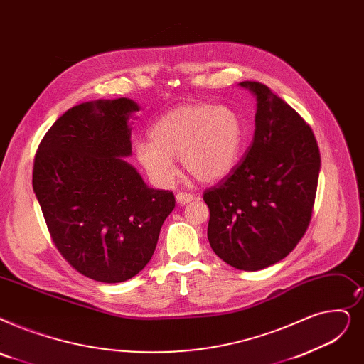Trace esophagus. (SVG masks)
Instances as JSON below:
<instances>
[{
  "mask_svg": "<svg viewBox=\"0 0 364 364\" xmlns=\"http://www.w3.org/2000/svg\"><path fill=\"white\" fill-rule=\"evenodd\" d=\"M176 199H177L178 203L184 205V203H188L191 200H193V199H195V195H193V193H188V192H178V193L176 195Z\"/></svg>",
  "mask_w": 364,
  "mask_h": 364,
  "instance_id": "1",
  "label": "esophagus"
}]
</instances>
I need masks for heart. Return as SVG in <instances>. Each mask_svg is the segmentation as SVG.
Here are the masks:
<instances>
[{
	"mask_svg": "<svg viewBox=\"0 0 364 364\" xmlns=\"http://www.w3.org/2000/svg\"><path fill=\"white\" fill-rule=\"evenodd\" d=\"M150 143H138L135 157L149 180L168 187L176 178L177 159L198 181L223 178L238 162L244 129L240 116L225 105L183 104L157 119Z\"/></svg>",
	"mask_w": 364,
	"mask_h": 364,
	"instance_id": "1",
	"label": "heart"
}]
</instances>
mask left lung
I'll list each match as a JSON object with an SVG mask.
<instances>
[{"label":"left lung","mask_w":364,"mask_h":364,"mask_svg":"<svg viewBox=\"0 0 364 364\" xmlns=\"http://www.w3.org/2000/svg\"><path fill=\"white\" fill-rule=\"evenodd\" d=\"M257 98L252 144L242 161L203 192L215 255L241 271H260L294 250L309 226L320 149L309 124L259 82H242Z\"/></svg>","instance_id":"8db88e82"}]
</instances>
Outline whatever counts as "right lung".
Returning a JSON list of instances; mask_svg holds the SVG:
<instances>
[{"instance_id": "1", "label": "right lung", "mask_w": 364, "mask_h": 364, "mask_svg": "<svg viewBox=\"0 0 364 364\" xmlns=\"http://www.w3.org/2000/svg\"><path fill=\"white\" fill-rule=\"evenodd\" d=\"M126 98L75 105L46 132L33 187L50 238L68 264L100 282H123L150 262L171 191H154L122 157L132 153Z\"/></svg>"}]
</instances>
